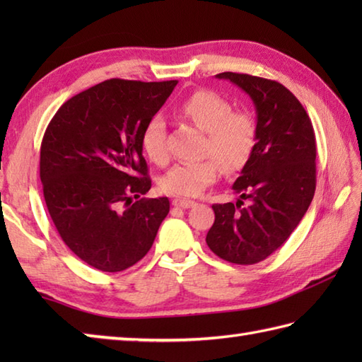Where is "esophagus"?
<instances>
[{
	"instance_id": "1",
	"label": "esophagus",
	"mask_w": 362,
	"mask_h": 362,
	"mask_svg": "<svg viewBox=\"0 0 362 362\" xmlns=\"http://www.w3.org/2000/svg\"><path fill=\"white\" fill-rule=\"evenodd\" d=\"M173 205L179 206V209H191V206L196 205V202L189 201V199H174Z\"/></svg>"
}]
</instances>
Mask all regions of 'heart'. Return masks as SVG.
Returning <instances> with one entry per match:
<instances>
[{"mask_svg": "<svg viewBox=\"0 0 362 362\" xmlns=\"http://www.w3.org/2000/svg\"><path fill=\"white\" fill-rule=\"evenodd\" d=\"M179 113L204 130L202 153L209 157L174 165L160 182L165 193L199 196L219 179L222 168L236 173L247 165L257 143V124L247 112L232 110V104L214 91L199 90L183 99ZM141 144L153 163H166V124L160 115L146 122Z\"/></svg>", "mask_w": 362, "mask_h": 362, "instance_id": "1", "label": "heart"}]
</instances>
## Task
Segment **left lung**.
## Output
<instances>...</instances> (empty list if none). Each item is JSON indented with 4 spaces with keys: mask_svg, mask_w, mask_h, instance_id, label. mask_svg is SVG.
<instances>
[{
    "mask_svg": "<svg viewBox=\"0 0 362 362\" xmlns=\"http://www.w3.org/2000/svg\"><path fill=\"white\" fill-rule=\"evenodd\" d=\"M216 78L250 96L257 143L232 187L238 202L213 205L206 244L228 263L255 264L281 247L308 210L316 191V136L303 105L280 82L230 71Z\"/></svg>",
    "mask_w": 362,
    "mask_h": 362,
    "instance_id": "obj_1",
    "label": "left lung"
}]
</instances>
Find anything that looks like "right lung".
<instances>
[{
    "label": "right lung",
    "mask_w": 362,
    "mask_h": 362,
    "mask_svg": "<svg viewBox=\"0 0 362 362\" xmlns=\"http://www.w3.org/2000/svg\"><path fill=\"white\" fill-rule=\"evenodd\" d=\"M177 81L110 79L73 96L46 127L40 179L49 216L70 250L103 272H121L152 247L169 213L151 189L141 134Z\"/></svg>",
    "instance_id": "obj_1"
}]
</instances>
